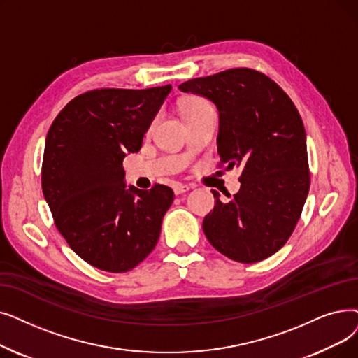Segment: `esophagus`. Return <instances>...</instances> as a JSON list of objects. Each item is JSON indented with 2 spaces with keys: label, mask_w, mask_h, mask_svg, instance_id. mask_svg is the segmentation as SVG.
<instances>
[{
  "label": "esophagus",
  "mask_w": 358,
  "mask_h": 358,
  "mask_svg": "<svg viewBox=\"0 0 358 358\" xmlns=\"http://www.w3.org/2000/svg\"><path fill=\"white\" fill-rule=\"evenodd\" d=\"M190 190V187L189 185H185V184H180V182H177L176 185H174V193L178 196V194H182V193H187Z\"/></svg>",
  "instance_id": "esophagus-1"
}]
</instances>
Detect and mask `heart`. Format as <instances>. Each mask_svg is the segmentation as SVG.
Returning a JSON list of instances; mask_svg holds the SVG:
<instances>
[{
	"label": "heart",
	"mask_w": 358,
	"mask_h": 358,
	"mask_svg": "<svg viewBox=\"0 0 358 358\" xmlns=\"http://www.w3.org/2000/svg\"><path fill=\"white\" fill-rule=\"evenodd\" d=\"M209 108H212V106H210V103L206 99L200 98V96H190V98H185L181 102L180 111H181V114H182V117L185 120V118H189V117H192V115H194L197 113L209 110ZM152 126H153V124H152Z\"/></svg>",
	"instance_id": "b5f03b06"
}]
</instances>
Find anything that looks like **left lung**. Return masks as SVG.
I'll list each match as a JSON object with an SVG mask.
<instances>
[{
	"label": "left lung",
	"mask_w": 358,
	"mask_h": 358,
	"mask_svg": "<svg viewBox=\"0 0 358 358\" xmlns=\"http://www.w3.org/2000/svg\"><path fill=\"white\" fill-rule=\"evenodd\" d=\"M216 105L217 153L243 169L241 187L203 220L209 243L224 256L256 263L276 253L297 225L310 187L306 130L297 108L268 76L231 69L178 86Z\"/></svg>",
	"instance_id": "left-lung-1"
}]
</instances>
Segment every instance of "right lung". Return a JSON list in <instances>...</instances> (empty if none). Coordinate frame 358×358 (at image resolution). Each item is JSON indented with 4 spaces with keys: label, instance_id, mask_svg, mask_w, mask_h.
I'll return each instance as SVG.
<instances>
[{
    "label": "right lung",
    "instance_id": "obj_1",
    "mask_svg": "<svg viewBox=\"0 0 358 358\" xmlns=\"http://www.w3.org/2000/svg\"><path fill=\"white\" fill-rule=\"evenodd\" d=\"M171 89L86 92L63 108L46 136L43 197L71 250L101 271L127 272L158 243L174 192L164 184L127 187L122 161L141 150Z\"/></svg>",
    "mask_w": 358,
    "mask_h": 358
}]
</instances>
